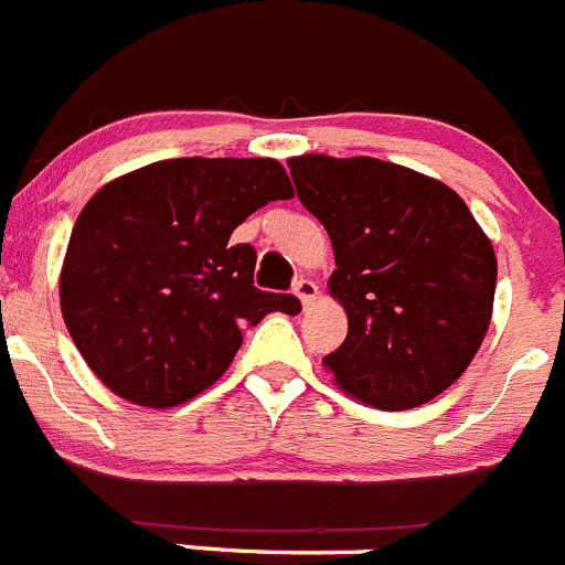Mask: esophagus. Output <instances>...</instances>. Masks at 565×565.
I'll return each instance as SVG.
<instances>
[{
  "instance_id": "obj_1",
  "label": "esophagus",
  "mask_w": 565,
  "mask_h": 565,
  "mask_svg": "<svg viewBox=\"0 0 565 565\" xmlns=\"http://www.w3.org/2000/svg\"><path fill=\"white\" fill-rule=\"evenodd\" d=\"M294 294L299 297V302L305 305V308H310V305L316 302V297H319V286H316L313 279H305L299 277L297 282H294Z\"/></svg>"
}]
</instances>
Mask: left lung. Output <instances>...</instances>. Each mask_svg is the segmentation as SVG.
Returning <instances> with one entry per match:
<instances>
[{
    "mask_svg": "<svg viewBox=\"0 0 565 565\" xmlns=\"http://www.w3.org/2000/svg\"><path fill=\"white\" fill-rule=\"evenodd\" d=\"M288 169L330 235V294L349 319L327 372L380 411L435 399L469 369L491 324V241L452 188L405 166L302 154Z\"/></svg>",
    "mask_w": 565,
    "mask_h": 565,
    "instance_id": "obj_1",
    "label": "left lung"
}]
</instances>
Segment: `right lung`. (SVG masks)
<instances>
[{
  "label": "right lung",
  "instance_id": "right-lung-1",
  "mask_svg": "<svg viewBox=\"0 0 565 565\" xmlns=\"http://www.w3.org/2000/svg\"><path fill=\"white\" fill-rule=\"evenodd\" d=\"M291 196L271 158L160 160L96 191L61 271L63 321L90 372L121 399L174 407L227 372L246 324L299 313L291 294L255 288V246L230 241Z\"/></svg>",
  "mask_w": 565,
  "mask_h": 565
}]
</instances>
